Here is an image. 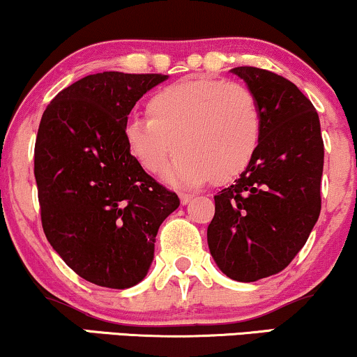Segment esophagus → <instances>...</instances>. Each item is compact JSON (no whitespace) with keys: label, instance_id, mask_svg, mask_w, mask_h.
I'll list each match as a JSON object with an SVG mask.
<instances>
[{"label":"esophagus","instance_id":"34e87169","mask_svg":"<svg viewBox=\"0 0 357 357\" xmlns=\"http://www.w3.org/2000/svg\"><path fill=\"white\" fill-rule=\"evenodd\" d=\"M179 199H181L183 206H186L192 199V195H179Z\"/></svg>","mask_w":357,"mask_h":357}]
</instances>
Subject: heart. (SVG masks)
I'll return each instance as SVG.
<instances>
[{"mask_svg":"<svg viewBox=\"0 0 357 357\" xmlns=\"http://www.w3.org/2000/svg\"><path fill=\"white\" fill-rule=\"evenodd\" d=\"M124 144L148 174L165 169L173 184H222L246 169L261 137V113L246 86L195 78L167 86L146 102V119L124 126ZM174 148L171 149L170 146Z\"/></svg>","mask_w":357,"mask_h":357,"instance_id":"1","label":"heart"}]
</instances>
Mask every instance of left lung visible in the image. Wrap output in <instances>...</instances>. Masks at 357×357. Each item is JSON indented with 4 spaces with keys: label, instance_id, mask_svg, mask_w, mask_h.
<instances>
[{
    "label": "left lung",
    "instance_id": "8db88e82",
    "mask_svg": "<svg viewBox=\"0 0 357 357\" xmlns=\"http://www.w3.org/2000/svg\"><path fill=\"white\" fill-rule=\"evenodd\" d=\"M233 75L261 113L257 149L239 178L214 196L208 246L227 278L252 282L286 268L321 213L324 144L312 102L289 79L259 68Z\"/></svg>",
    "mask_w": 357,
    "mask_h": 357
}]
</instances>
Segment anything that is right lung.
Instances as JSON below:
<instances>
[{
    "label": "right lung",
    "instance_id": "right-lung-1",
    "mask_svg": "<svg viewBox=\"0 0 357 357\" xmlns=\"http://www.w3.org/2000/svg\"><path fill=\"white\" fill-rule=\"evenodd\" d=\"M165 75L105 71L64 88L43 113L34 178L46 238L86 281L126 289L151 268L161 222L179 197L144 173L123 131Z\"/></svg>",
    "mask_w": 357,
    "mask_h": 357
}]
</instances>
